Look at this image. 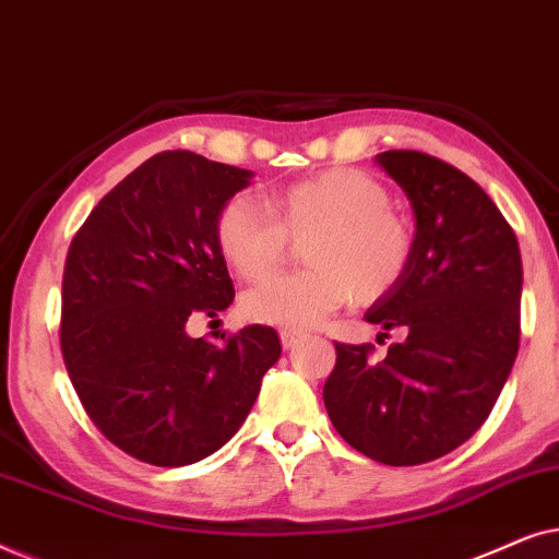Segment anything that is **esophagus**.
I'll list each match as a JSON object with an SVG mask.
<instances>
[{
  "mask_svg": "<svg viewBox=\"0 0 559 559\" xmlns=\"http://www.w3.org/2000/svg\"><path fill=\"white\" fill-rule=\"evenodd\" d=\"M280 341H282V346H285V350H293L297 343L302 341V335L295 331H280Z\"/></svg>",
  "mask_w": 559,
  "mask_h": 559,
  "instance_id": "obj_1",
  "label": "esophagus"
}]
</instances>
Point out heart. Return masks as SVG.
Returning <instances> with one entry per match:
<instances>
[{
  "label": "heart",
  "instance_id": "obj_1",
  "mask_svg": "<svg viewBox=\"0 0 559 559\" xmlns=\"http://www.w3.org/2000/svg\"><path fill=\"white\" fill-rule=\"evenodd\" d=\"M304 248L308 273L262 282L241 300L254 323L305 331L343 308L350 297L371 305L400 285L415 259V228L392 209L384 182L356 167H333L262 198L221 205L213 239L224 262L247 282L278 269L286 239Z\"/></svg>",
  "mask_w": 559,
  "mask_h": 559
}]
</instances>
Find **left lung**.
Segmentation results:
<instances>
[{
  "instance_id": "8db88e82",
  "label": "left lung",
  "mask_w": 559,
  "mask_h": 559,
  "mask_svg": "<svg viewBox=\"0 0 559 559\" xmlns=\"http://www.w3.org/2000/svg\"><path fill=\"white\" fill-rule=\"evenodd\" d=\"M377 163L407 193L417 231L407 274L366 320L407 338L377 364L369 343H335L323 400L358 453L419 465L463 445L507 384L522 331V254L514 228L457 167L415 150L381 152Z\"/></svg>"
}]
</instances>
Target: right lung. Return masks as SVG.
I'll list each match as a JSON object with an SVG mask.
<instances>
[{
    "label": "right lung",
    "instance_id": "right-lung-1",
    "mask_svg": "<svg viewBox=\"0 0 559 559\" xmlns=\"http://www.w3.org/2000/svg\"><path fill=\"white\" fill-rule=\"evenodd\" d=\"M251 175L159 152L98 201L68 249V377L104 438L142 463L178 468L226 445L282 354L266 325L224 333L221 346L188 335L190 320L234 302L213 224Z\"/></svg>",
    "mask_w": 559,
    "mask_h": 559
}]
</instances>
